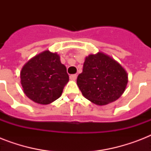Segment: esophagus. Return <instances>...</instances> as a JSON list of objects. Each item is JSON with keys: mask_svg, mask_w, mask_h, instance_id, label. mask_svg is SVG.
I'll use <instances>...</instances> for the list:
<instances>
[{"mask_svg": "<svg viewBox=\"0 0 151 151\" xmlns=\"http://www.w3.org/2000/svg\"><path fill=\"white\" fill-rule=\"evenodd\" d=\"M77 74H71L70 76V79L71 81H75L76 79H77Z\"/></svg>", "mask_w": 151, "mask_h": 151, "instance_id": "esophagus-1", "label": "esophagus"}]
</instances>
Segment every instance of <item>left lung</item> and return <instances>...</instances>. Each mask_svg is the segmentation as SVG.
<instances>
[{
	"mask_svg": "<svg viewBox=\"0 0 151 151\" xmlns=\"http://www.w3.org/2000/svg\"><path fill=\"white\" fill-rule=\"evenodd\" d=\"M128 81V73L122 65L99 52L85 58L77 84L85 98L96 105L104 106L119 99Z\"/></svg>",
	"mask_w": 151,
	"mask_h": 151,
	"instance_id": "obj_1",
	"label": "left lung"
}]
</instances>
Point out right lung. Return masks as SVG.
<instances>
[{"label": "right lung", "mask_w": 151, "mask_h": 151, "mask_svg": "<svg viewBox=\"0 0 151 151\" xmlns=\"http://www.w3.org/2000/svg\"><path fill=\"white\" fill-rule=\"evenodd\" d=\"M20 79L22 91L29 99L47 105L61 96L69 76L59 55L46 50L22 66Z\"/></svg>", "instance_id": "add662e5"}]
</instances>
